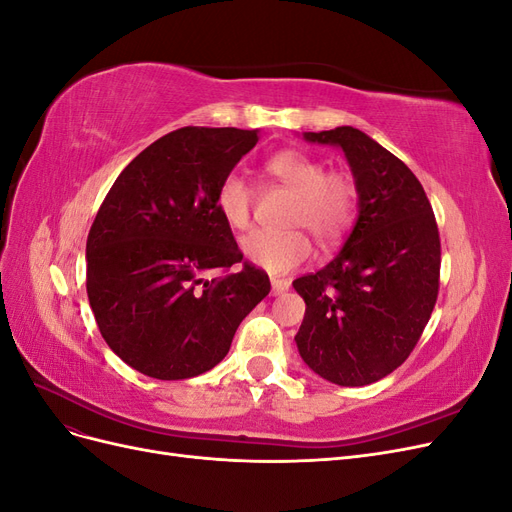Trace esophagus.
<instances>
[{
    "mask_svg": "<svg viewBox=\"0 0 512 512\" xmlns=\"http://www.w3.org/2000/svg\"><path fill=\"white\" fill-rule=\"evenodd\" d=\"M290 288L288 280H282V277H271V294L273 297H280L286 290Z\"/></svg>",
    "mask_w": 512,
    "mask_h": 512,
    "instance_id": "1",
    "label": "esophagus"
}]
</instances>
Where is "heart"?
<instances>
[{
    "mask_svg": "<svg viewBox=\"0 0 512 512\" xmlns=\"http://www.w3.org/2000/svg\"><path fill=\"white\" fill-rule=\"evenodd\" d=\"M271 179L294 192L288 226L305 228L322 247L342 241L359 209V185L346 170H327L320 158L301 149L277 151L265 162ZM215 205L228 226L243 230L252 222L254 190L239 173L220 181ZM256 230L241 241L243 256L269 273H288L312 256V243L301 230Z\"/></svg>",
    "mask_w": 512,
    "mask_h": 512,
    "instance_id": "heart-1",
    "label": "heart"
}]
</instances>
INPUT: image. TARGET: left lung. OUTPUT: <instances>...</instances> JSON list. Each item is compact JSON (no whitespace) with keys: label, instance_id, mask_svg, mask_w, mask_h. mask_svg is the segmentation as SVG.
<instances>
[{"label":"left lung","instance_id":"obj_1","mask_svg":"<svg viewBox=\"0 0 512 512\" xmlns=\"http://www.w3.org/2000/svg\"><path fill=\"white\" fill-rule=\"evenodd\" d=\"M344 151L359 185V218L327 267L292 286L305 301L294 335L301 359L324 380L365 386L404 363L440 288V235L421 181L352 126L305 132Z\"/></svg>","mask_w":512,"mask_h":512}]
</instances>
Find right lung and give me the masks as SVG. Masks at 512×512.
Here are the masks:
<instances>
[{"instance_id":"add662e5","label":"right lung","mask_w":512,"mask_h":512,"mask_svg":"<svg viewBox=\"0 0 512 512\" xmlns=\"http://www.w3.org/2000/svg\"><path fill=\"white\" fill-rule=\"evenodd\" d=\"M256 143L258 130L170 132L121 170L91 224V312L108 348L149 378L213 369L271 290L215 205L220 181Z\"/></svg>"}]
</instances>
